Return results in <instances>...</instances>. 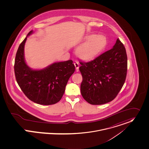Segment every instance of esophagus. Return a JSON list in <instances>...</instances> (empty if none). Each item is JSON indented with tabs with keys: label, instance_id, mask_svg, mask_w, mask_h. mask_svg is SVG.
<instances>
[{
	"label": "esophagus",
	"instance_id": "34e87169",
	"mask_svg": "<svg viewBox=\"0 0 149 149\" xmlns=\"http://www.w3.org/2000/svg\"><path fill=\"white\" fill-rule=\"evenodd\" d=\"M74 65H75V68H76L77 71H78V68H79V62H78V61H75L74 63Z\"/></svg>",
	"mask_w": 149,
	"mask_h": 149
}]
</instances>
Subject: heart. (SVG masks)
<instances>
[{
	"label": "heart",
	"instance_id": "1",
	"mask_svg": "<svg viewBox=\"0 0 149 149\" xmlns=\"http://www.w3.org/2000/svg\"><path fill=\"white\" fill-rule=\"evenodd\" d=\"M85 42L77 50L78 56L83 59H88L98 54L107 44L106 37L103 35L90 34L84 39Z\"/></svg>",
	"mask_w": 149,
	"mask_h": 149
}]
</instances>
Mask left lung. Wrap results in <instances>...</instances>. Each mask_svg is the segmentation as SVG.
Instances as JSON below:
<instances>
[{
	"label": "left lung",
	"instance_id": "obj_1",
	"mask_svg": "<svg viewBox=\"0 0 149 149\" xmlns=\"http://www.w3.org/2000/svg\"><path fill=\"white\" fill-rule=\"evenodd\" d=\"M79 63L83 98L94 105L105 104L114 99L125 82L127 68L126 51L119 39H117L111 49L94 60Z\"/></svg>",
	"mask_w": 149,
	"mask_h": 149
}]
</instances>
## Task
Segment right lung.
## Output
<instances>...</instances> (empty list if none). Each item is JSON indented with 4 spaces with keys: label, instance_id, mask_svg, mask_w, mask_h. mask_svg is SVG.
I'll return each instance as SVG.
<instances>
[{
    "label": "right lung",
    "instance_id": "right-lung-1",
    "mask_svg": "<svg viewBox=\"0 0 149 149\" xmlns=\"http://www.w3.org/2000/svg\"><path fill=\"white\" fill-rule=\"evenodd\" d=\"M31 30L17 51L14 71L17 83L27 97L33 102L50 105L58 102L64 94L70 77L75 71L72 60L55 62L40 70L29 66L24 58V45Z\"/></svg>",
    "mask_w": 149,
    "mask_h": 149
}]
</instances>
